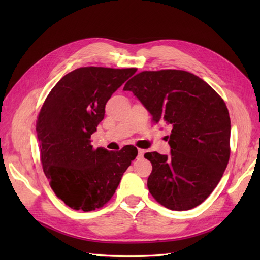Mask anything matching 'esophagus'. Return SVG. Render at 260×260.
Wrapping results in <instances>:
<instances>
[{"instance_id":"34e87169","label":"esophagus","mask_w":260,"mask_h":260,"mask_svg":"<svg viewBox=\"0 0 260 260\" xmlns=\"http://www.w3.org/2000/svg\"><path fill=\"white\" fill-rule=\"evenodd\" d=\"M144 153H145L144 150H139V154H137V157L142 158L143 156H144Z\"/></svg>"}]
</instances>
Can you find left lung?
I'll list each match as a JSON object with an SVG mask.
<instances>
[{
	"label": "left lung",
	"mask_w": 260,
	"mask_h": 260,
	"mask_svg": "<svg viewBox=\"0 0 260 260\" xmlns=\"http://www.w3.org/2000/svg\"><path fill=\"white\" fill-rule=\"evenodd\" d=\"M155 123L172 126L170 155L145 154L152 163L151 194L175 211L196 208L218 185L230 156V117L223 99L183 70L142 71L126 82Z\"/></svg>",
	"instance_id": "obj_1"
}]
</instances>
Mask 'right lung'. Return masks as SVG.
<instances>
[{"mask_svg":"<svg viewBox=\"0 0 260 260\" xmlns=\"http://www.w3.org/2000/svg\"><path fill=\"white\" fill-rule=\"evenodd\" d=\"M136 70L78 68L57 82L42 105L36 131L43 172L71 209L88 212L106 204L137 155L133 146L109 152L90 144L105 105Z\"/></svg>","mask_w":260,"mask_h":260,"instance_id":"obj_1","label":"right lung"}]
</instances>
